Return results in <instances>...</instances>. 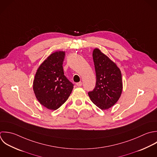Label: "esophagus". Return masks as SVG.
I'll return each instance as SVG.
<instances>
[{"label":"esophagus","mask_w":157,"mask_h":157,"mask_svg":"<svg viewBox=\"0 0 157 157\" xmlns=\"http://www.w3.org/2000/svg\"><path fill=\"white\" fill-rule=\"evenodd\" d=\"M82 84V82H77V83H76V86H77L78 87L81 86Z\"/></svg>","instance_id":"obj_1"}]
</instances>
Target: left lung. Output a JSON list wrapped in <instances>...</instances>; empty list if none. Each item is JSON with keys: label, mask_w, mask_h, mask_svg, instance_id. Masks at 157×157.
<instances>
[{"label": "left lung", "mask_w": 157, "mask_h": 157, "mask_svg": "<svg viewBox=\"0 0 157 157\" xmlns=\"http://www.w3.org/2000/svg\"><path fill=\"white\" fill-rule=\"evenodd\" d=\"M96 73V86L88 95L100 109L106 110L113 106L120 98L123 89L120 68L100 49L92 53Z\"/></svg>", "instance_id": "8db88e82"}]
</instances>
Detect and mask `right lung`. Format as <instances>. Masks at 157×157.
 <instances>
[{
  "label": "right lung",
  "instance_id": "1",
  "mask_svg": "<svg viewBox=\"0 0 157 157\" xmlns=\"http://www.w3.org/2000/svg\"><path fill=\"white\" fill-rule=\"evenodd\" d=\"M65 52L52 53L38 67L33 82L35 97L41 105L56 110L68 98L73 84L64 75L63 62Z\"/></svg>",
  "mask_w": 157,
  "mask_h": 157
}]
</instances>
